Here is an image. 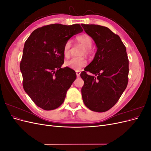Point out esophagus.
Returning a JSON list of instances; mask_svg holds the SVG:
<instances>
[{
    "label": "esophagus",
    "mask_w": 151,
    "mask_h": 151,
    "mask_svg": "<svg viewBox=\"0 0 151 151\" xmlns=\"http://www.w3.org/2000/svg\"><path fill=\"white\" fill-rule=\"evenodd\" d=\"M80 74H81L80 71H76V75L77 77H79L80 76Z\"/></svg>",
    "instance_id": "obj_1"
}]
</instances>
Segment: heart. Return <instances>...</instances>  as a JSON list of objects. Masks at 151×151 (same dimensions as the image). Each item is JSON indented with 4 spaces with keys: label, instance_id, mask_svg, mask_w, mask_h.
Returning <instances> with one entry per match:
<instances>
[{
    "label": "heart",
    "instance_id": "b5f03b06",
    "mask_svg": "<svg viewBox=\"0 0 151 151\" xmlns=\"http://www.w3.org/2000/svg\"><path fill=\"white\" fill-rule=\"evenodd\" d=\"M76 40L80 44H81L84 47V52L86 55H88L91 53V48L93 45V40L91 36L86 34H83L77 36ZM72 43L71 41L68 40L65 43L63 49V53L65 57H68L70 55V48ZM87 62L85 58H72L70 60H67L65 62V65L67 67H69L71 69L79 71L82 68L86 65Z\"/></svg>",
    "mask_w": 151,
    "mask_h": 151
}]
</instances>
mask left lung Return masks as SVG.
<instances>
[{"label": "left lung", "instance_id": "1", "mask_svg": "<svg viewBox=\"0 0 151 151\" xmlns=\"http://www.w3.org/2000/svg\"><path fill=\"white\" fill-rule=\"evenodd\" d=\"M97 47L94 58L81 73L84 84L81 89L84 104L91 111L109 110L127 88L129 58L120 36L107 27L81 24ZM89 71L93 75H88Z\"/></svg>", "mask_w": 151, "mask_h": 151}]
</instances>
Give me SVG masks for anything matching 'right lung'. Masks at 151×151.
<instances>
[{"label": "right lung", "instance_id": "add662e5", "mask_svg": "<svg viewBox=\"0 0 151 151\" xmlns=\"http://www.w3.org/2000/svg\"><path fill=\"white\" fill-rule=\"evenodd\" d=\"M83 31L79 24H49L33 31L26 41L20 63L22 86L38 107L52 110L64 101L77 76L69 67H61L63 47Z\"/></svg>", "mask_w": 151, "mask_h": 151}]
</instances>
